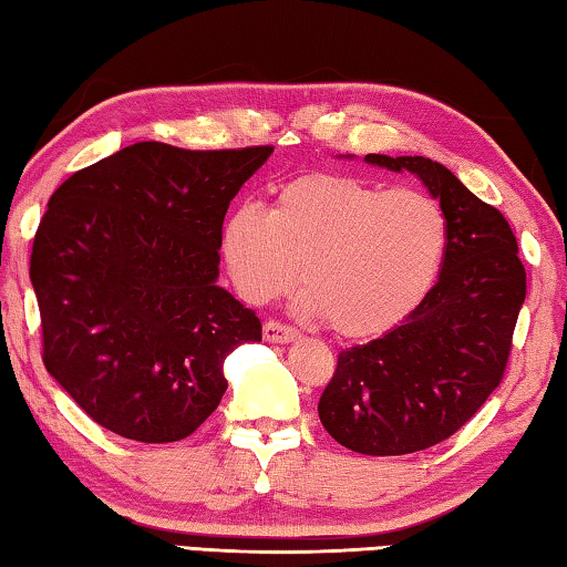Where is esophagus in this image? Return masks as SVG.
Masks as SVG:
<instances>
[{
  "mask_svg": "<svg viewBox=\"0 0 567 567\" xmlns=\"http://www.w3.org/2000/svg\"><path fill=\"white\" fill-rule=\"evenodd\" d=\"M264 339L271 341V343H289V341L299 339V331H296L293 326H289V323L268 319L264 323Z\"/></svg>",
  "mask_w": 567,
  "mask_h": 567,
  "instance_id": "obj_1",
  "label": "esophagus"
}]
</instances>
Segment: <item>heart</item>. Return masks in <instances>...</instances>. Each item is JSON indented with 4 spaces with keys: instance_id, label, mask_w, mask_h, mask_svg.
Segmentation results:
<instances>
[{
    "instance_id": "b5f03b06",
    "label": "heart",
    "mask_w": 567,
    "mask_h": 567,
    "mask_svg": "<svg viewBox=\"0 0 567 567\" xmlns=\"http://www.w3.org/2000/svg\"><path fill=\"white\" fill-rule=\"evenodd\" d=\"M221 251L246 301L276 299L301 271L306 309L336 336L373 339L429 299L449 254V218L413 188L316 172L286 182L268 212L228 214Z\"/></svg>"
}]
</instances>
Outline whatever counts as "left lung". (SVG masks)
Returning a JSON list of instances; mask_svg holds the SVG:
<instances>
[{"label":"left lung","instance_id":"left-lung-1","mask_svg":"<svg viewBox=\"0 0 567 567\" xmlns=\"http://www.w3.org/2000/svg\"><path fill=\"white\" fill-rule=\"evenodd\" d=\"M365 162L429 186L449 218V254L413 316L339 353L319 415L349 451L405 455L451 439L501 385L525 301V266L505 216L443 164L385 154Z\"/></svg>","mask_w":567,"mask_h":567}]
</instances>
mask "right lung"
<instances>
[{"mask_svg": "<svg viewBox=\"0 0 567 567\" xmlns=\"http://www.w3.org/2000/svg\"><path fill=\"white\" fill-rule=\"evenodd\" d=\"M271 152L138 142L49 198L29 258L42 361L102 429L186 439L221 401L226 355L261 341L216 276L226 208Z\"/></svg>", "mask_w": 567, "mask_h": 567, "instance_id": "1", "label": "right lung"}]
</instances>
